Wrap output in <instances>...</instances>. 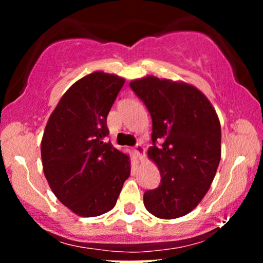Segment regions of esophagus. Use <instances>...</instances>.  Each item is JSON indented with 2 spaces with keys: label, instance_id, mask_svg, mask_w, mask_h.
<instances>
[{
  "label": "esophagus",
  "instance_id": "34e87169",
  "mask_svg": "<svg viewBox=\"0 0 263 263\" xmlns=\"http://www.w3.org/2000/svg\"><path fill=\"white\" fill-rule=\"evenodd\" d=\"M135 155L138 157V158H142L144 156V147L142 146L141 143H137L135 146Z\"/></svg>",
  "mask_w": 263,
  "mask_h": 263
}]
</instances>
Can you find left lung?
<instances>
[{
	"instance_id": "obj_1",
	"label": "left lung",
	"mask_w": 263,
	"mask_h": 263,
	"mask_svg": "<svg viewBox=\"0 0 263 263\" xmlns=\"http://www.w3.org/2000/svg\"><path fill=\"white\" fill-rule=\"evenodd\" d=\"M129 86L152 117L148 158L161 173L158 188L143 195L146 209L159 219H177L198 206L221 158V127L211 102L184 81L148 75Z\"/></svg>"
}]
</instances>
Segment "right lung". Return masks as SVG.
<instances>
[{"label":"right lung","instance_id":"1","mask_svg":"<svg viewBox=\"0 0 263 263\" xmlns=\"http://www.w3.org/2000/svg\"><path fill=\"white\" fill-rule=\"evenodd\" d=\"M125 79L104 71L81 78L66 90L45 126L42 164L58 200L84 218L110 211L131 173L129 157L116 149L107 115Z\"/></svg>","mask_w":263,"mask_h":263}]
</instances>
